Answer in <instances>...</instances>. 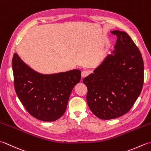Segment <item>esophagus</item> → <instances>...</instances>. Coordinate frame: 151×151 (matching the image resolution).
<instances>
[{"mask_svg":"<svg viewBox=\"0 0 151 151\" xmlns=\"http://www.w3.org/2000/svg\"><path fill=\"white\" fill-rule=\"evenodd\" d=\"M89 74V72L88 71V70H83L82 72V77L84 78L86 76H87Z\"/></svg>","mask_w":151,"mask_h":151,"instance_id":"esophagus-1","label":"esophagus"}]
</instances>
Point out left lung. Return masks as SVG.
I'll list each match as a JSON object with an SVG mask.
<instances>
[{"label": "left lung", "mask_w": 151, "mask_h": 151, "mask_svg": "<svg viewBox=\"0 0 151 151\" xmlns=\"http://www.w3.org/2000/svg\"><path fill=\"white\" fill-rule=\"evenodd\" d=\"M117 37L109 54L94 73L83 80L91 111L101 119H111L129 111L142 90L144 64L142 54L129 34L114 30Z\"/></svg>", "instance_id": "obj_1"}]
</instances>
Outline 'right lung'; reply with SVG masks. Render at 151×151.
<instances>
[{
  "label": "right lung",
  "instance_id": "right-lung-1",
  "mask_svg": "<svg viewBox=\"0 0 151 151\" xmlns=\"http://www.w3.org/2000/svg\"><path fill=\"white\" fill-rule=\"evenodd\" d=\"M14 88L27 111L35 118L54 121L66 110L73 89L81 81L78 69L52 75L34 71L16 53L12 59Z\"/></svg>",
  "mask_w": 151,
  "mask_h": 151
}]
</instances>
